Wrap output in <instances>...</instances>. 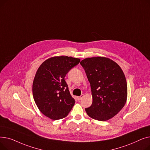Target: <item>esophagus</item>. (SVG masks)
I'll use <instances>...</instances> for the list:
<instances>
[{
    "label": "esophagus",
    "instance_id": "34e87169",
    "mask_svg": "<svg viewBox=\"0 0 150 150\" xmlns=\"http://www.w3.org/2000/svg\"><path fill=\"white\" fill-rule=\"evenodd\" d=\"M83 97H84V95H83V94H81V95L80 97H78L77 98H78V100H80L82 99V98H83Z\"/></svg>",
    "mask_w": 150,
    "mask_h": 150
}]
</instances>
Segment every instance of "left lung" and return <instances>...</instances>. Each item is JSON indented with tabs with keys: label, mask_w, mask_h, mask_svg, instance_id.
<instances>
[{
	"label": "left lung",
	"mask_w": 150,
	"mask_h": 150,
	"mask_svg": "<svg viewBox=\"0 0 150 150\" xmlns=\"http://www.w3.org/2000/svg\"><path fill=\"white\" fill-rule=\"evenodd\" d=\"M91 84L92 103L88 115L106 121L119 113L127 99V83L121 67L105 57L88 58L80 62Z\"/></svg>",
	"instance_id": "left-lung-1"
}]
</instances>
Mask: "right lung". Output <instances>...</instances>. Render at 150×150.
Masks as SVG:
<instances>
[{
    "mask_svg": "<svg viewBox=\"0 0 150 150\" xmlns=\"http://www.w3.org/2000/svg\"><path fill=\"white\" fill-rule=\"evenodd\" d=\"M80 59L71 57H54L39 66L33 83V98L44 115L57 120L66 117L75 101L71 96L64 77Z\"/></svg>",
    "mask_w": 150,
    "mask_h": 150,
    "instance_id": "right-lung-1",
    "label": "right lung"
}]
</instances>
